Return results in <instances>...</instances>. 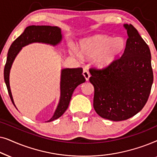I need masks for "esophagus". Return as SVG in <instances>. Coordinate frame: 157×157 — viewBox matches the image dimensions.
<instances>
[{"label": "esophagus", "instance_id": "obj_1", "mask_svg": "<svg viewBox=\"0 0 157 157\" xmlns=\"http://www.w3.org/2000/svg\"><path fill=\"white\" fill-rule=\"evenodd\" d=\"M83 76L85 77L86 80L88 81L89 79V77H90V74L89 72V71L87 69H83Z\"/></svg>", "mask_w": 157, "mask_h": 157}]
</instances>
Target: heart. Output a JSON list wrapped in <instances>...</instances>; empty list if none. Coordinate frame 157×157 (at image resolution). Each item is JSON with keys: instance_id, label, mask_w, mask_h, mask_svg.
<instances>
[{"instance_id": "obj_1", "label": "heart", "mask_w": 157, "mask_h": 157, "mask_svg": "<svg viewBox=\"0 0 157 157\" xmlns=\"http://www.w3.org/2000/svg\"><path fill=\"white\" fill-rule=\"evenodd\" d=\"M126 42L122 38H113L105 35H97L83 40L81 44V52L86 56L96 57V64L99 68H106L112 64L123 52ZM72 53L79 59L81 52L74 49Z\"/></svg>"}]
</instances>
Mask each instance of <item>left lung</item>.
I'll return each mask as SVG.
<instances>
[{
    "mask_svg": "<svg viewBox=\"0 0 157 157\" xmlns=\"http://www.w3.org/2000/svg\"><path fill=\"white\" fill-rule=\"evenodd\" d=\"M124 27L128 38L121 56L108 67L89 70L94 108L101 117L113 121L129 119L144 108L154 80L149 46L132 24Z\"/></svg>",
    "mask_w": 157,
    "mask_h": 157,
    "instance_id": "1",
    "label": "left lung"
}]
</instances>
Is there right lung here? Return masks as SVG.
Instances as JSON below:
<instances>
[{
	"label": "right lung",
	"mask_w": 157,
	"mask_h": 157,
	"mask_svg": "<svg viewBox=\"0 0 157 157\" xmlns=\"http://www.w3.org/2000/svg\"><path fill=\"white\" fill-rule=\"evenodd\" d=\"M62 38L61 29L57 26L51 25H30L23 33L13 42L8 52L7 60L4 67V80L7 87L8 94L15 106L9 84V74L15 58L22 47L34 42L45 43L55 46L61 42ZM83 68H64L61 71V98L54 114L47 122L52 121L61 117L69 105L72 94L79 84L85 82L83 76Z\"/></svg>",
	"instance_id": "obj_1"
}]
</instances>
